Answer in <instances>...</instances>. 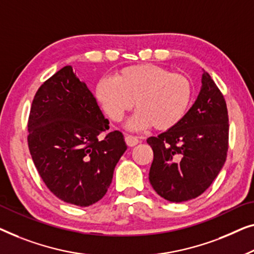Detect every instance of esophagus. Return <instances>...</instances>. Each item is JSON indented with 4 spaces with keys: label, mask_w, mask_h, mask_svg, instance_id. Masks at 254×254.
<instances>
[{
    "label": "esophagus",
    "mask_w": 254,
    "mask_h": 254,
    "mask_svg": "<svg viewBox=\"0 0 254 254\" xmlns=\"http://www.w3.org/2000/svg\"><path fill=\"white\" fill-rule=\"evenodd\" d=\"M126 142L127 146H130V147H133V146L138 145L140 140L137 137H134V135H131V134H126Z\"/></svg>",
    "instance_id": "34e87169"
}]
</instances>
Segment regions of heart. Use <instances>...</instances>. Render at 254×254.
<instances>
[{
	"mask_svg": "<svg viewBox=\"0 0 254 254\" xmlns=\"http://www.w3.org/2000/svg\"><path fill=\"white\" fill-rule=\"evenodd\" d=\"M191 95L187 77L151 63L123 67L113 78L100 79L94 88L96 102L113 122L122 121L134 105L138 110L127 124L131 130L175 127L187 114Z\"/></svg>",
	"mask_w": 254,
	"mask_h": 254,
	"instance_id": "1",
	"label": "heart"
}]
</instances>
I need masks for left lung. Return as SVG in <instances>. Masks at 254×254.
Masks as SVG:
<instances>
[{
	"label": "left lung",
	"instance_id": "obj_1",
	"mask_svg": "<svg viewBox=\"0 0 254 254\" xmlns=\"http://www.w3.org/2000/svg\"><path fill=\"white\" fill-rule=\"evenodd\" d=\"M228 135L226 101L202 70L200 92L183 120L147 139L154 153L148 178L156 193L171 202L188 201L203 193L226 162Z\"/></svg>",
	"mask_w": 254,
	"mask_h": 254
}]
</instances>
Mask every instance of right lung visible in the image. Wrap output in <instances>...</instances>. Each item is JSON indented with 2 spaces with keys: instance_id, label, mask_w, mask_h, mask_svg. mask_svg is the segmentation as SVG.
I'll list each match as a JSON object with an SVG mask.
<instances>
[{
  "instance_id": "obj_1",
  "label": "right lung",
  "mask_w": 254,
  "mask_h": 254,
  "mask_svg": "<svg viewBox=\"0 0 254 254\" xmlns=\"http://www.w3.org/2000/svg\"><path fill=\"white\" fill-rule=\"evenodd\" d=\"M108 123L70 65L39 88L28 119V148L42 181L57 198L87 207L107 193L127 148L117 130L99 138Z\"/></svg>"
}]
</instances>
